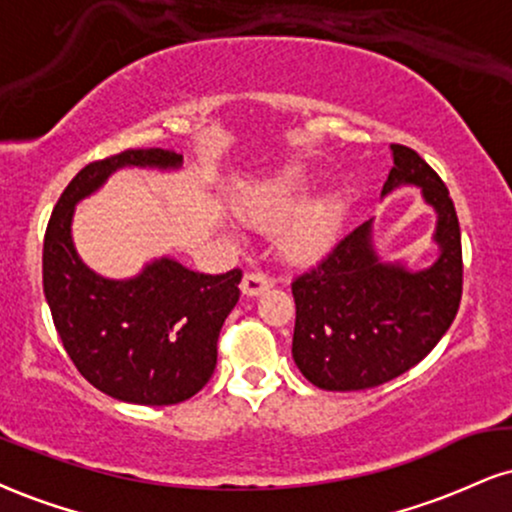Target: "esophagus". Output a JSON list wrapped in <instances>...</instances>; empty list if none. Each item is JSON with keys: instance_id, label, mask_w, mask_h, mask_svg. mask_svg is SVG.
Returning <instances> with one entry per match:
<instances>
[{"instance_id": "1", "label": "esophagus", "mask_w": 512, "mask_h": 512, "mask_svg": "<svg viewBox=\"0 0 512 512\" xmlns=\"http://www.w3.org/2000/svg\"><path fill=\"white\" fill-rule=\"evenodd\" d=\"M272 283L274 281L262 272L245 274L243 283H240V291H243V295H248V298H255V295H262L264 291H269V288H272Z\"/></svg>"}]
</instances>
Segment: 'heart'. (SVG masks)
<instances>
[{"mask_svg": "<svg viewBox=\"0 0 512 512\" xmlns=\"http://www.w3.org/2000/svg\"><path fill=\"white\" fill-rule=\"evenodd\" d=\"M312 181L307 176H286L279 181L264 183L250 195L243 212L248 221L264 231H281L279 245L283 255L291 260H312L329 248L336 236L341 205L334 197H319L305 205ZM294 221L291 222L290 219Z\"/></svg>", "mask_w": 512, "mask_h": 512, "instance_id": "obj_1", "label": "heart"}]
</instances>
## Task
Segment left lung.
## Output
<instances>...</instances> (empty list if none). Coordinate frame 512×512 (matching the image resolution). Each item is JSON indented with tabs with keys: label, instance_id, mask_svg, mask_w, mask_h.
Segmentation results:
<instances>
[{
	"label": "left lung",
	"instance_id": "1",
	"mask_svg": "<svg viewBox=\"0 0 512 512\" xmlns=\"http://www.w3.org/2000/svg\"><path fill=\"white\" fill-rule=\"evenodd\" d=\"M393 169L381 197L417 186L434 209L439 257L427 269L381 260L374 219L295 276L293 360L324 391H365L424 360L453 324L463 295L460 224L448 188L415 150L391 145Z\"/></svg>",
	"mask_w": 512,
	"mask_h": 512
}]
</instances>
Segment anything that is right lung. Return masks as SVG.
I'll use <instances>...</instances> for the list:
<instances>
[{"label": "right lung", "mask_w": 512, "mask_h": 512, "mask_svg": "<svg viewBox=\"0 0 512 512\" xmlns=\"http://www.w3.org/2000/svg\"><path fill=\"white\" fill-rule=\"evenodd\" d=\"M126 166L176 171L183 155L126 150L80 169L49 217L42 286L66 353L95 389L123 403L174 405L212 377L219 331L238 303L243 274H200L174 257L147 262L131 279L92 272L73 245V212Z\"/></svg>", "instance_id": "add662e5"}]
</instances>
